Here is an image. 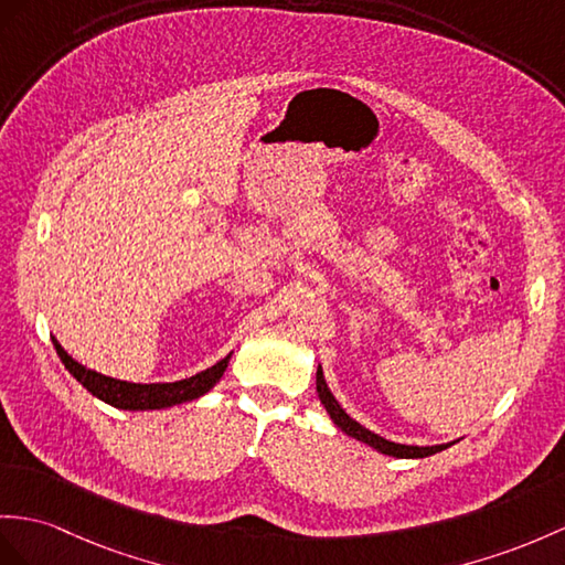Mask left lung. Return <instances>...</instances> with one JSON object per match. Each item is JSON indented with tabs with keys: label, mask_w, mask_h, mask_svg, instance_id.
I'll use <instances>...</instances> for the list:
<instances>
[{
	"label": "left lung",
	"mask_w": 565,
	"mask_h": 565,
	"mask_svg": "<svg viewBox=\"0 0 565 565\" xmlns=\"http://www.w3.org/2000/svg\"><path fill=\"white\" fill-rule=\"evenodd\" d=\"M316 391H319V397L321 403L326 407V412L330 415V419H333L342 431H345L348 436L356 438V441H362L371 448H376L379 452H383V456H393V458H426V456H434V452L448 448L450 444H444V446H405V444H393L388 441V438H383L374 431L364 429V426L360 422H354L345 409L340 407V403L333 397V393L328 391V383L323 379V371L319 366V371H316Z\"/></svg>",
	"instance_id": "obj_1"
}]
</instances>
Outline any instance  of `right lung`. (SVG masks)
Listing matches in <instances>:
<instances>
[{
  "label": "right lung",
  "mask_w": 565,
  "mask_h": 565,
  "mask_svg": "<svg viewBox=\"0 0 565 565\" xmlns=\"http://www.w3.org/2000/svg\"><path fill=\"white\" fill-rule=\"evenodd\" d=\"M54 350H57L62 364L68 369L81 386H84L90 395L100 397L103 403L119 407V409H162V407H172V405H182L189 401H196L203 393H209L220 376L225 374V369L230 364L232 352L213 364L211 369L201 371L196 376H189L174 383H129V381H119L113 376H103L98 371L86 369L84 364H78L72 354H66V350L60 345L57 340L52 338Z\"/></svg>",
  "instance_id": "1"
}]
</instances>
